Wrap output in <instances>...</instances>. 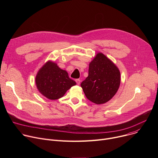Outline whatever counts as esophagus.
<instances>
[{
	"label": "esophagus",
	"instance_id": "obj_1",
	"mask_svg": "<svg viewBox=\"0 0 158 158\" xmlns=\"http://www.w3.org/2000/svg\"><path fill=\"white\" fill-rule=\"evenodd\" d=\"M76 82L77 84L79 85V84H80V82H81V80H80L79 79H76Z\"/></svg>",
	"mask_w": 158,
	"mask_h": 158
}]
</instances>
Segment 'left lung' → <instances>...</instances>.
Segmentation results:
<instances>
[{
	"label": "left lung",
	"mask_w": 158,
	"mask_h": 158,
	"mask_svg": "<svg viewBox=\"0 0 158 158\" xmlns=\"http://www.w3.org/2000/svg\"><path fill=\"white\" fill-rule=\"evenodd\" d=\"M120 82L118 67L105 55L98 53L89 64V75L81 86L89 101L102 104L116 94Z\"/></svg>",
	"instance_id": "1"
}]
</instances>
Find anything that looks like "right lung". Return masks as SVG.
I'll list each match as a JSON object with an SVG mask.
<instances>
[{"label": "right lung", "mask_w": 158, "mask_h": 158, "mask_svg": "<svg viewBox=\"0 0 158 158\" xmlns=\"http://www.w3.org/2000/svg\"><path fill=\"white\" fill-rule=\"evenodd\" d=\"M35 83L39 91L51 100L62 98L67 90L76 84L68 73L51 61L46 62L39 71Z\"/></svg>", "instance_id": "1"}]
</instances>
